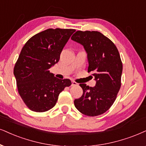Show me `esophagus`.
I'll return each instance as SVG.
<instances>
[{"label": "esophagus", "mask_w": 146, "mask_h": 146, "mask_svg": "<svg viewBox=\"0 0 146 146\" xmlns=\"http://www.w3.org/2000/svg\"><path fill=\"white\" fill-rule=\"evenodd\" d=\"M72 86H77V83H76L75 81H72Z\"/></svg>", "instance_id": "obj_1"}]
</instances>
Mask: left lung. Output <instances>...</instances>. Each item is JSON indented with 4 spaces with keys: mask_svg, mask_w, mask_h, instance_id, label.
Here are the masks:
<instances>
[{
    "mask_svg": "<svg viewBox=\"0 0 146 146\" xmlns=\"http://www.w3.org/2000/svg\"><path fill=\"white\" fill-rule=\"evenodd\" d=\"M71 40L84 46L88 53V72L96 80L93 88L79 84L83 95L75 100V106L85 115H100L113 104L121 86L123 63L119 50L109 38L97 31H77Z\"/></svg>",
    "mask_w": 146,
    "mask_h": 146,
    "instance_id": "8db88e82",
    "label": "left lung"
}]
</instances>
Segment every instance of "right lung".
I'll return each mask as SVG.
<instances>
[{
	"mask_svg": "<svg viewBox=\"0 0 146 146\" xmlns=\"http://www.w3.org/2000/svg\"><path fill=\"white\" fill-rule=\"evenodd\" d=\"M75 29H48L28 40L14 67L20 96L29 109L43 112L53 108L59 94L71 85L68 79H59L50 72L58 62L60 53Z\"/></svg>",
	"mask_w": 146,
	"mask_h": 146,
	"instance_id": "obj_1",
	"label": "right lung"
}]
</instances>
